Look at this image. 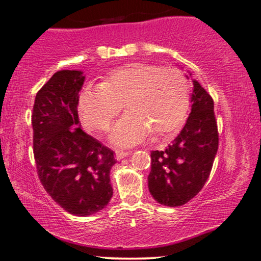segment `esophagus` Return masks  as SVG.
<instances>
[{
  "mask_svg": "<svg viewBox=\"0 0 261 261\" xmlns=\"http://www.w3.org/2000/svg\"><path fill=\"white\" fill-rule=\"evenodd\" d=\"M132 151H123V150H115V159H117L118 161L119 160H122L123 157H126L129 155Z\"/></svg>",
  "mask_w": 261,
  "mask_h": 261,
  "instance_id": "34e87169",
  "label": "esophagus"
}]
</instances>
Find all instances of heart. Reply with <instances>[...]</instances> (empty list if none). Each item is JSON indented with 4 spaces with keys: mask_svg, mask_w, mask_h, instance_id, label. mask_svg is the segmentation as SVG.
I'll return each instance as SVG.
<instances>
[{
    "mask_svg": "<svg viewBox=\"0 0 261 261\" xmlns=\"http://www.w3.org/2000/svg\"><path fill=\"white\" fill-rule=\"evenodd\" d=\"M125 104L128 113L111 132V140L129 146L149 132L168 136L177 132L189 108L186 79L176 68L129 63L115 68L98 87H87L79 98L81 118L89 129L108 130Z\"/></svg>",
    "mask_w": 261,
    "mask_h": 261,
    "instance_id": "heart-1",
    "label": "heart"
}]
</instances>
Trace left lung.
Here are the masks:
<instances>
[{"instance_id":"1","label":"left lung","mask_w":261,"mask_h":261,"mask_svg":"<svg viewBox=\"0 0 261 261\" xmlns=\"http://www.w3.org/2000/svg\"><path fill=\"white\" fill-rule=\"evenodd\" d=\"M191 102V113L177 138L164 150L150 153L148 187L164 206H182L202 190L219 148L214 100L196 81Z\"/></svg>"}]
</instances>
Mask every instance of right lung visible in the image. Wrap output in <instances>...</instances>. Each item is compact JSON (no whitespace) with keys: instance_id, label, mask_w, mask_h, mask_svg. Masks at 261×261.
<instances>
[{"instance_id":"1","label":"right lung","mask_w":261,"mask_h":261,"mask_svg":"<svg viewBox=\"0 0 261 261\" xmlns=\"http://www.w3.org/2000/svg\"><path fill=\"white\" fill-rule=\"evenodd\" d=\"M79 70H60L37 92L32 110L33 155L40 181L52 199L72 215L89 216L113 195L114 151L81 129Z\"/></svg>"}]
</instances>
